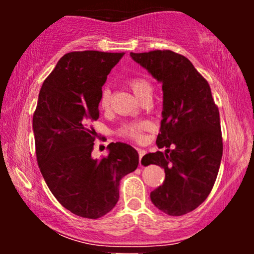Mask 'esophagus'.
I'll use <instances>...</instances> for the list:
<instances>
[{
	"label": "esophagus",
	"mask_w": 254,
	"mask_h": 254,
	"mask_svg": "<svg viewBox=\"0 0 254 254\" xmlns=\"http://www.w3.org/2000/svg\"><path fill=\"white\" fill-rule=\"evenodd\" d=\"M138 156H139V166H141V160H142V157H143V155L145 154V150H143V149H141V148H138Z\"/></svg>",
	"instance_id": "34e87169"
}]
</instances>
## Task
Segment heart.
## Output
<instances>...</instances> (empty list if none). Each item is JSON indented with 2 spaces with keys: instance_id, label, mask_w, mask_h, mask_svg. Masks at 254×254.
Listing matches in <instances>:
<instances>
[{
  "instance_id": "1",
  "label": "heart",
  "mask_w": 254,
  "mask_h": 254,
  "mask_svg": "<svg viewBox=\"0 0 254 254\" xmlns=\"http://www.w3.org/2000/svg\"><path fill=\"white\" fill-rule=\"evenodd\" d=\"M130 88L135 93L137 98H141L145 93L151 92V84L149 81L142 77H133L127 81ZM111 92L109 88H104L100 93V98H99V106L100 109H107L110 104ZM149 127L148 122H133V123H127L119 129V135L124 137H129L133 139H141L143 136V131Z\"/></svg>"
}]
</instances>
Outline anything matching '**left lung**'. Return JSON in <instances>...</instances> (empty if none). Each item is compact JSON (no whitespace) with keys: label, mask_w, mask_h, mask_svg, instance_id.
<instances>
[{"label":"left lung","mask_w":254,"mask_h":254,"mask_svg":"<svg viewBox=\"0 0 254 254\" xmlns=\"http://www.w3.org/2000/svg\"><path fill=\"white\" fill-rule=\"evenodd\" d=\"M162 83V121L156 151L142 164L159 165L165 182L150 193L159 210L182 216L200 205L210 193L222 159L220 113L209 83L186 57L170 50L130 54Z\"/></svg>","instance_id":"left-lung-1"}]
</instances>
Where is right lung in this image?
Here are the masks:
<instances>
[{
	"label": "right lung",
	"instance_id": "1",
	"mask_svg": "<svg viewBox=\"0 0 254 254\" xmlns=\"http://www.w3.org/2000/svg\"><path fill=\"white\" fill-rule=\"evenodd\" d=\"M124 54L75 51L58 61L40 89L33 115L37 161L46 185L65 209L99 218L115 208L119 183L138 166L130 144L110 143L93 159L99 98L107 75Z\"/></svg>",
	"mask_w": 254,
	"mask_h": 254
}]
</instances>
